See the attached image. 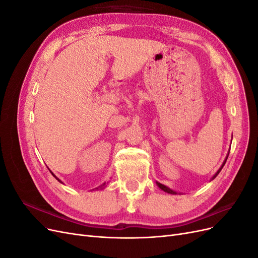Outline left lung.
Returning <instances> with one entry per match:
<instances>
[{
  "label": "left lung",
  "mask_w": 258,
  "mask_h": 258,
  "mask_svg": "<svg viewBox=\"0 0 258 258\" xmlns=\"http://www.w3.org/2000/svg\"><path fill=\"white\" fill-rule=\"evenodd\" d=\"M226 160H227V157H226V159H225L224 163H223V165H222V167H221V168H220V170H218V171H217V172L215 173V175L213 176V178H215V177L217 176V174L221 172V170H222V168L224 167V165H225V162H226ZM157 185L159 186V188H160V189H162L163 191H166V192H168V194H172V195H175V194H176L175 191H173V190H171L170 188H168V187H167V186H165V185H162V184H160V183H158V182H157Z\"/></svg>",
  "instance_id": "left-lung-1"
}]
</instances>
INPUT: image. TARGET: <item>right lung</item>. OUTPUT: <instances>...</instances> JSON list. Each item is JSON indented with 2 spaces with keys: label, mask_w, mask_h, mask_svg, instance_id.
Wrapping results in <instances>:
<instances>
[{
  "label": "right lung",
  "mask_w": 258,
  "mask_h": 258,
  "mask_svg": "<svg viewBox=\"0 0 258 258\" xmlns=\"http://www.w3.org/2000/svg\"><path fill=\"white\" fill-rule=\"evenodd\" d=\"M51 174H52V173H51ZM52 175H53V174H52ZM53 176H54V175H53ZM54 177H56V176H54ZM56 178H57V179H58V181H59V182H61V181H60V179H59V178H58V177H56ZM61 183H62V182H61ZM104 185H105V183H104V184H103V185H101V187H103V186H104ZM96 189H98V188H96Z\"/></svg>",
  "instance_id": "right-lung-1"
}]
</instances>
